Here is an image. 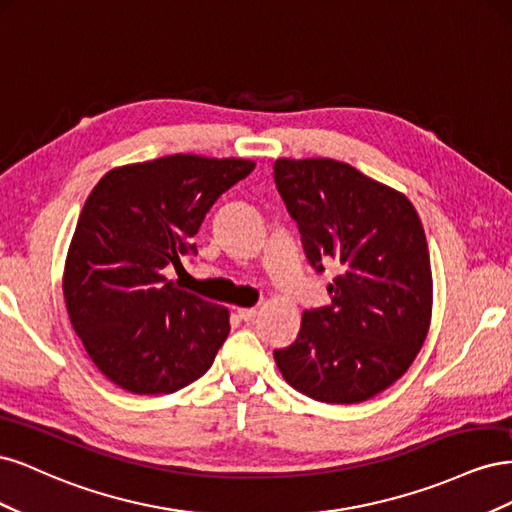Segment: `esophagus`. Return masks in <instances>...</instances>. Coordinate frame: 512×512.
Masks as SVG:
<instances>
[{"label":"esophagus","instance_id":"esophagus-1","mask_svg":"<svg viewBox=\"0 0 512 512\" xmlns=\"http://www.w3.org/2000/svg\"><path fill=\"white\" fill-rule=\"evenodd\" d=\"M237 314L243 322H252L258 316V309L256 307H239Z\"/></svg>","mask_w":512,"mask_h":512}]
</instances>
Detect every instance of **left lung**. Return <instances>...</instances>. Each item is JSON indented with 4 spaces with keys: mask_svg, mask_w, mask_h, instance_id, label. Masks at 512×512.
Returning <instances> with one entry per match:
<instances>
[{
    "mask_svg": "<svg viewBox=\"0 0 512 512\" xmlns=\"http://www.w3.org/2000/svg\"><path fill=\"white\" fill-rule=\"evenodd\" d=\"M305 254L342 269L331 305L307 309L294 344L275 350L284 380L322 404H361L406 374L429 331L433 280L425 230L389 185L331 158L273 164Z\"/></svg>",
    "mask_w": 512,
    "mask_h": 512,
    "instance_id": "left-lung-1",
    "label": "left lung"
}]
</instances>
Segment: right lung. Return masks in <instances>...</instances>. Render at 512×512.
Instances as JSON below:
<instances>
[{
    "label": "right lung",
    "instance_id": "right-lung-1",
    "mask_svg": "<svg viewBox=\"0 0 512 512\" xmlns=\"http://www.w3.org/2000/svg\"><path fill=\"white\" fill-rule=\"evenodd\" d=\"M254 166L175 153L108 170L87 196L61 286L89 359L123 391L168 395L211 367L228 307L181 290L164 269L196 252L205 213Z\"/></svg>",
    "mask_w": 512,
    "mask_h": 512
}]
</instances>
